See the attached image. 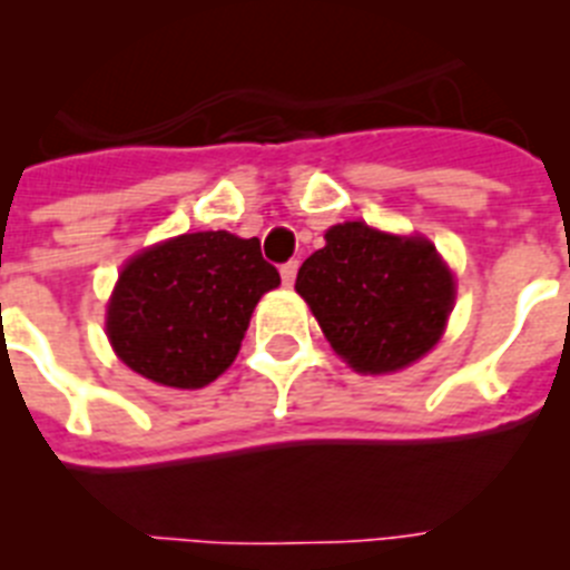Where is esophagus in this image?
<instances>
[{
	"label": "esophagus",
	"mask_w": 570,
	"mask_h": 570,
	"mask_svg": "<svg viewBox=\"0 0 570 570\" xmlns=\"http://www.w3.org/2000/svg\"><path fill=\"white\" fill-rule=\"evenodd\" d=\"M296 271H299V262L296 259H291V262H285V265H282L279 268V274H282V282H285V285H294V279H296Z\"/></svg>",
	"instance_id": "esophagus-1"
}]
</instances>
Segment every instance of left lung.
I'll list each match as a JSON object with an SVG mask.
<instances>
[{
  "label": "left lung",
  "instance_id": "obj_1",
  "mask_svg": "<svg viewBox=\"0 0 570 570\" xmlns=\"http://www.w3.org/2000/svg\"><path fill=\"white\" fill-rule=\"evenodd\" d=\"M322 334L360 374H391L440 342L456 282L425 236H396L365 223L328 228L296 274Z\"/></svg>",
  "mask_w": 570,
  "mask_h": 570
}]
</instances>
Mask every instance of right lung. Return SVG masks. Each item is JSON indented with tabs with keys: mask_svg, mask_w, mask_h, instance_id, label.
Instances as JSON below:
<instances>
[{
	"mask_svg": "<svg viewBox=\"0 0 570 570\" xmlns=\"http://www.w3.org/2000/svg\"><path fill=\"white\" fill-rule=\"evenodd\" d=\"M279 285L259 239L199 230L136 254L119 274L105 331L116 356L156 385L205 387L239 354L256 302Z\"/></svg>",
	"mask_w": 570,
	"mask_h": 570,
	"instance_id": "1",
	"label": "right lung"
}]
</instances>
